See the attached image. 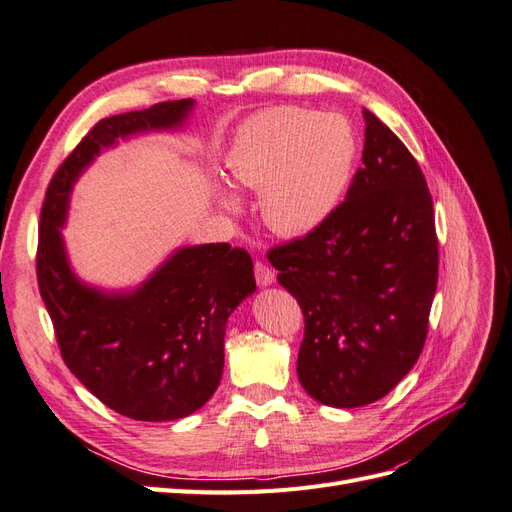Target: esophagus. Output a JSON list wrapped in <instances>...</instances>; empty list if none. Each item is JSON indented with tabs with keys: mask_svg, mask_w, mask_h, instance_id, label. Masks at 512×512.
<instances>
[{
	"mask_svg": "<svg viewBox=\"0 0 512 512\" xmlns=\"http://www.w3.org/2000/svg\"><path fill=\"white\" fill-rule=\"evenodd\" d=\"M254 275H256L258 286H271L275 282V273L269 265H265V262H256Z\"/></svg>",
	"mask_w": 512,
	"mask_h": 512,
	"instance_id": "34e87169",
	"label": "esophagus"
}]
</instances>
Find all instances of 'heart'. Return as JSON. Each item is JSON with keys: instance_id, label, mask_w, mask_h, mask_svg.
Masks as SVG:
<instances>
[{"instance_id": "b5f03b06", "label": "heart", "mask_w": 512, "mask_h": 512, "mask_svg": "<svg viewBox=\"0 0 512 512\" xmlns=\"http://www.w3.org/2000/svg\"><path fill=\"white\" fill-rule=\"evenodd\" d=\"M359 156L356 130L339 113L280 106L245 119L226 151L228 179L260 192V215L282 237H301L342 205ZM226 211L241 200L218 188Z\"/></svg>"}]
</instances>
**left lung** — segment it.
<instances>
[{"label":"left lung","instance_id":"1","mask_svg":"<svg viewBox=\"0 0 512 512\" xmlns=\"http://www.w3.org/2000/svg\"><path fill=\"white\" fill-rule=\"evenodd\" d=\"M363 168L314 232L269 252L305 318L303 389L359 408L391 393L421 356L438 286V237L421 166L371 113Z\"/></svg>","mask_w":512,"mask_h":512}]
</instances>
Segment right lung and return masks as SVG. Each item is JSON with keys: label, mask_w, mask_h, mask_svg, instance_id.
<instances>
[{"label": "right lung", "mask_w": 512, "mask_h": 512, "mask_svg": "<svg viewBox=\"0 0 512 512\" xmlns=\"http://www.w3.org/2000/svg\"><path fill=\"white\" fill-rule=\"evenodd\" d=\"M194 100L98 121L57 168L40 211L36 273L64 363L104 406L134 421H175L203 408L224 369L228 316L256 290L241 247H179L141 286L108 292L70 269L61 230L76 179L117 138L181 128Z\"/></svg>", "instance_id": "1"}]
</instances>
